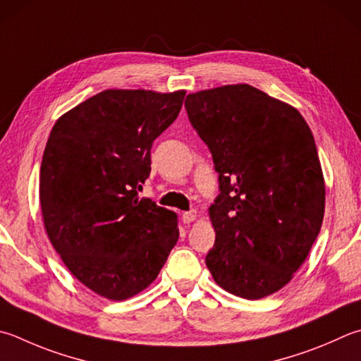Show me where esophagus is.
Returning a JSON list of instances; mask_svg holds the SVG:
<instances>
[{"instance_id":"34e87169","label":"esophagus","mask_w":361,"mask_h":361,"mask_svg":"<svg viewBox=\"0 0 361 361\" xmlns=\"http://www.w3.org/2000/svg\"><path fill=\"white\" fill-rule=\"evenodd\" d=\"M196 219H198V212H196V210H188V212L182 214V221L185 224H190L192 221H195Z\"/></svg>"}]
</instances>
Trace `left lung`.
<instances>
[{"instance_id":"left-lung-1","label":"left lung","mask_w":361,"mask_h":361,"mask_svg":"<svg viewBox=\"0 0 361 361\" xmlns=\"http://www.w3.org/2000/svg\"><path fill=\"white\" fill-rule=\"evenodd\" d=\"M185 108L220 174L207 269L229 294H275L302 267L324 220L311 128L297 108L245 83L188 94Z\"/></svg>"}]
</instances>
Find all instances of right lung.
I'll use <instances>...</instances> for the list:
<instances>
[{"instance_id":"obj_1","label":"right lung","mask_w":361,"mask_h":361,"mask_svg":"<svg viewBox=\"0 0 361 361\" xmlns=\"http://www.w3.org/2000/svg\"><path fill=\"white\" fill-rule=\"evenodd\" d=\"M185 91L106 90L64 113L39 176L45 233L87 289L127 300L151 286L179 239L178 214L138 198L154 140L173 124Z\"/></svg>"}]
</instances>
